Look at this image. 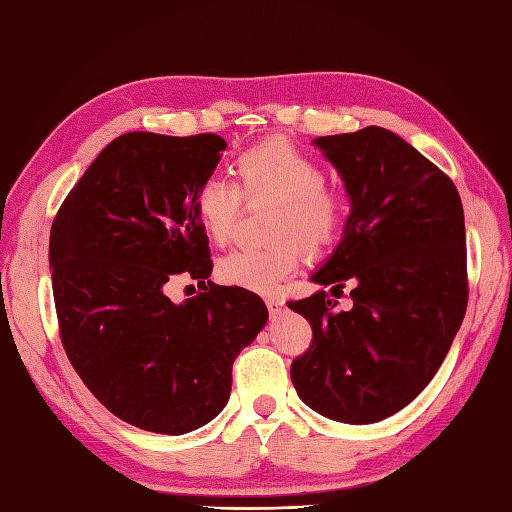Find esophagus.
Returning a JSON list of instances; mask_svg holds the SVG:
<instances>
[{
	"instance_id": "esophagus-1",
	"label": "esophagus",
	"mask_w": 512,
	"mask_h": 512,
	"mask_svg": "<svg viewBox=\"0 0 512 512\" xmlns=\"http://www.w3.org/2000/svg\"><path fill=\"white\" fill-rule=\"evenodd\" d=\"M266 306H268L270 315H273V317H277V315H282V313H284V299L279 297V295H270V297H266Z\"/></svg>"
}]
</instances>
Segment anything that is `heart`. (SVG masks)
Instances as JSON below:
<instances>
[{"label":"heart","mask_w":512,"mask_h":512,"mask_svg":"<svg viewBox=\"0 0 512 512\" xmlns=\"http://www.w3.org/2000/svg\"><path fill=\"white\" fill-rule=\"evenodd\" d=\"M237 186L222 177L199 184L193 197L195 215L206 235L224 244L235 228L246 199H270V237L264 248H239L219 259L217 277L228 286L270 293L299 264L302 248L324 253L342 233L348 202L342 190L326 186V170L288 142L270 139L244 150L235 159Z\"/></svg>","instance_id":"heart-1"}]
</instances>
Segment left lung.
<instances>
[{"mask_svg":"<svg viewBox=\"0 0 512 512\" xmlns=\"http://www.w3.org/2000/svg\"><path fill=\"white\" fill-rule=\"evenodd\" d=\"M342 177L350 215L310 282H353V308L324 290L288 308L313 344L290 366L302 402L342 424H375L408 406L442 366L468 304L464 208L455 184L386 128L317 137Z\"/></svg>","mask_w":512,"mask_h":512,"instance_id":"1","label":"left lung"}]
</instances>
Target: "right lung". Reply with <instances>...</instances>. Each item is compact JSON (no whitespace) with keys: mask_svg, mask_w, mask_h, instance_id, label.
<instances>
[{"mask_svg":"<svg viewBox=\"0 0 512 512\" xmlns=\"http://www.w3.org/2000/svg\"><path fill=\"white\" fill-rule=\"evenodd\" d=\"M219 135L126 133L70 190L50 228L48 262L70 364L110 413L184 435L222 413L233 362L268 322L262 297L209 282L169 302L175 274L213 273L193 197L222 159Z\"/></svg>","mask_w":512,"mask_h":512,"instance_id":"1","label":"right lung"}]
</instances>
